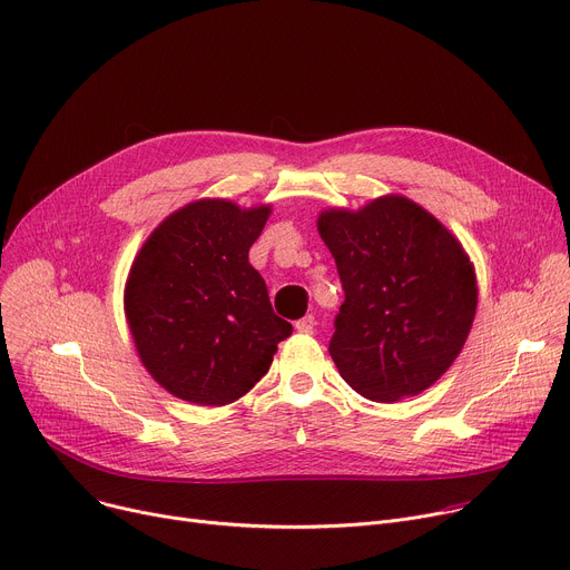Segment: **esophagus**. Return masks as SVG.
<instances>
[{
    "instance_id": "obj_1",
    "label": "esophagus",
    "mask_w": 570,
    "mask_h": 570,
    "mask_svg": "<svg viewBox=\"0 0 570 570\" xmlns=\"http://www.w3.org/2000/svg\"><path fill=\"white\" fill-rule=\"evenodd\" d=\"M315 326H317V320H315L313 315H305L303 320H298V322L294 324V328H296L298 333H303V335H313V333H315Z\"/></svg>"
}]
</instances>
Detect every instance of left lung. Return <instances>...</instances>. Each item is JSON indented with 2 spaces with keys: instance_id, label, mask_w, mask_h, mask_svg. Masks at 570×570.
Segmentation results:
<instances>
[{
  "instance_id": "left-lung-1",
  "label": "left lung",
  "mask_w": 570,
  "mask_h": 570,
  "mask_svg": "<svg viewBox=\"0 0 570 570\" xmlns=\"http://www.w3.org/2000/svg\"><path fill=\"white\" fill-rule=\"evenodd\" d=\"M317 228L344 289L328 344L340 376L372 402L420 395L461 354L474 320L463 246L404 196L326 209Z\"/></svg>"
}]
</instances>
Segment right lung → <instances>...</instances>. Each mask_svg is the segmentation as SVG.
Instances as JSON below:
<instances>
[{"label": "right lung", "mask_w": 570, "mask_h": 570, "mask_svg": "<svg viewBox=\"0 0 570 570\" xmlns=\"http://www.w3.org/2000/svg\"><path fill=\"white\" fill-rule=\"evenodd\" d=\"M272 207L196 200L141 246L125 315L141 363L170 395L224 406L267 374L292 324L281 320L248 262Z\"/></svg>", "instance_id": "obj_1"}]
</instances>
